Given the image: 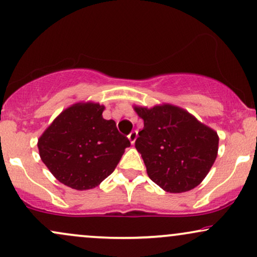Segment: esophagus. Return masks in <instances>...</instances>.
Masks as SVG:
<instances>
[{"mask_svg":"<svg viewBox=\"0 0 257 257\" xmlns=\"http://www.w3.org/2000/svg\"><path fill=\"white\" fill-rule=\"evenodd\" d=\"M137 138H138V132L137 131H133L131 134L128 135V139L131 140L133 145H134V142H135V140H137Z\"/></svg>","mask_w":257,"mask_h":257,"instance_id":"obj_1","label":"esophagus"}]
</instances>
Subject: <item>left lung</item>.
Listing matches in <instances>:
<instances>
[{
  "mask_svg": "<svg viewBox=\"0 0 257 257\" xmlns=\"http://www.w3.org/2000/svg\"><path fill=\"white\" fill-rule=\"evenodd\" d=\"M144 119L135 147L147 175L168 193H184L206 177L218 154V134L175 105L135 106Z\"/></svg>",
  "mask_w": 257,
  "mask_h": 257,
  "instance_id": "1",
  "label": "left lung"
}]
</instances>
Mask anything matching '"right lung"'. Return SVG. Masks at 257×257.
<instances>
[{
    "label": "right lung",
    "instance_id": "obj_1",
    "mask_svg": "<svg viewBox=\"0 0 257 257\" xmlns=\"http://www.w3.org/2000/svg\"><path fill=\"white\" fill-rule=\"evenodd\" d=\"M103 105L78 103L55 118L38 140L39 156L61 183L76 190L100 184L119 163L128 138L113 119L103 118Z\"/></svg>",
    "mask_w": 257,
    "mask_h": 257
}]
</instances>
